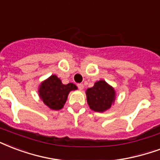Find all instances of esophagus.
I'll return each mask as SVG.
<instances>
[{
    "mask_svg": "<svg viewBox=\"0 0 160 160\" xmlns=\"http://www.w3.org/2000/svg\"><path fill=\"white\" fill-rule=\"evenodd\" d=\"M78 88L80 90H82L83 89V88H84V85L82 84V83H78Z\"/></svg>",
    "mask_w": 160,
    "mask_h": 160,
    "instance_id": "esophagus-1",
    "label": "esophagus"
}]
</instances>
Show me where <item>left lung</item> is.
<instances>
[{"mask_svg": "<svg viewBox=\"0 0 160 160\" xmlns=\"http://www.w3.org/2000/svg\"><path fill=\"white\" fill-rule=\"evenodd\" d=\"M88 104L96 112L109 110L116 99V91L104 80L96 82L93 87L86 90Z\"/></svg>", "mask_w": 160, "mask_h": 160, "instance_id": "8db88e82", "label": "left lung"}]
</instances>
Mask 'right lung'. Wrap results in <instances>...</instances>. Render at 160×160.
Returning <instances> with one entry per match:
<instances>
[{
    "mask_svg": "<svg viewBox=\"0 0 160 160\" xmlns=\"http://www.w3.org/2000/svg\"><path fill=\"white\" fill-rule=\"evenodd\" d=\"M76 89L75 84L65 85L56 75H51L39 85V95L44 104L50 109L58 110L63 108L71 91Z\"/></svg>",
    "mask_w": 160,
    "mask_h": 160,
    "instance_id": "add662e5",
    "label": "right lung"
}]
</instances>
